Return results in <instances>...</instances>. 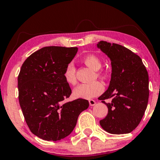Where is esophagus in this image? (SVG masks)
Returning <instances> with one entry per match:
<instances>
[{"label": "esophagus", "instance_id": "1", "mask_svg": "<svg viewBox=\"0 0 160 160\" xmlns=\"http://www.w3.org/2000/svg\"><path fill=\"white\" fill-rule=\"evenodd\" d=\"M89 103L90 106H94L95 104H96V102H95V100H93V99H90V100L89 101Z\"/></svg>", "mask_w": 160, "mask_h": 160}]
</instances>
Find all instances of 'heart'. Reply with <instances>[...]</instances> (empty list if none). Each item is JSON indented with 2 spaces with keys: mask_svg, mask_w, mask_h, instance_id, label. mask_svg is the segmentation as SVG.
I'll use <instances>...</instances> for the list:
<instances>
[{
  "mask_svg": "<svg viewBox=\"0 0 160 160\" xmlns=\"http://www.w3.org/2000/svg\"><path fill=\"white\" fill-rule=\"evenodd\" d=\"M82 62L90 68L92 70L96 71V75L98 77H103L104 72L99 71L102 68V63L100 58L95 55L90 54L84 56ZM64 78L67 83L70 85H74L77 82L76 68L72 62H70L65 67L64 71ZM104 90V86L100 81H95L91 83H82L77 86L74 89V95L78 98L90 99L94 97L98 96Z\"/></svg>",
  "mask_w": 160,
  "mask_h": 160,
  "instance_id": "1",
  "label": "heart"
}]
</instances>
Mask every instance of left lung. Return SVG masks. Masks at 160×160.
<instances>
[{"label": "left lung", "instance_id": "left-lung-1", "mask_svg": "<svg viewBox=\"0 0 160 160\" xmlns=\"http://www.w3.org/2000/svg\"><path fill=\"white\" fill-rule=\"evenodd\" d=\"M97 46L109 57L112 67L109 87L98 98L108 113L99 122L109 133H129L140 123L148 106V71L140 57L125 47L103 40ZM109 98L111 102L106 103L104 100Z\"/></svg>", "mask_w": 160, "mask_h": 160}]
</instances>
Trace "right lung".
Returning a JSON list of instances; mask_svg holds the SVG:
<instances>
[{
  "label": "right lung",
  "instance_id": "right-lung-1",
  "mask_svg": "<svg viewBox=\"0 0 160 160\" xmlns=\"http://www.w3.org/2000/svg\"><path fill=\"white\" fill-rule=\"evenodd\" d=\"M77 47H45L28 57L18 76L20 107L31 132L45 141H56L72 132L89 102L78 98L64 103L71 89L64 78L65 67Z\"/></svg>",
  "mask_w": 160,
  "mask_h": 160
}]
</instances>
